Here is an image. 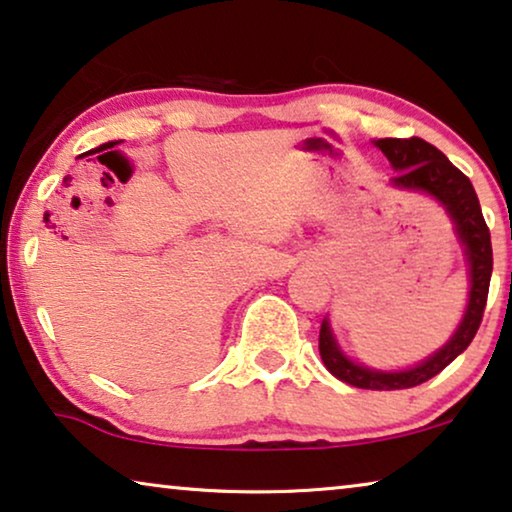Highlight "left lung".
Masks as SVG:
<instances>
[{
    "instance_id": "1",
    "label": "left lung",
    "mask_w": 512,
    "mask_h": 512,
    "mask_svg": "<svg viewBox=\"0 0 512 512\" xmlns=\"http://www.w3.org/2000/svg\"><path fill=\"white\" fill-rule=\"evenodd\" d=\"M395 172L391 179L393 188L414 190L425 193L437 200L446 209L448 218L453 220L455 234L464 248V259L469 266V299L464 308L462 322L457 324L455 333L441 349H437L425 361L411 365L404 370H377L354 361L342 352L329 319H324L319 329V354L326 370L333 377L345 381L356 388H372V391H398V388H411L423 384V381L439 375L446 365H451L464 349L471 345L474 335L483 319V310L487 303L492 278V241L487 230L483 211L471 181L457 170L437 147L421 137H384V140H372Z\"/></svg>"
}]
</instances>
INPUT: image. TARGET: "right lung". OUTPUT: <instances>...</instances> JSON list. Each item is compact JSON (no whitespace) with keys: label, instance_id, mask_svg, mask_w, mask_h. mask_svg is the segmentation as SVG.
Here are the masks:
<instances>
[{"label":"right lung","instance_id":"right-lung-1","mask_svg":"<svg viewBox=\"0 0 512 512\" xmlns=\"http://www.w3.org/2000/svg\"><path fill=\"white\" fill-rule=\"evenodd\" d=\"M112 144H117V142H105V144H103V147H112Z\"/></svg>","mask_w":512,"mask_h":512}]
</instances>
